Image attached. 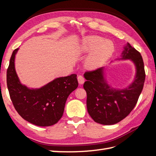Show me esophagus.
I'll return each mask as SVG.
<instances>
[{
    "instance_id": "obj_1",
    "label": "esophagus",
    "mask_w": 156,
    "mask_h": 156,
    "mask_svg": "<svg viewBox=\"0 0 156 156\" xmlns=\"http://www.w3.org/2000/svg\"><path fill=\"white\" fill-rule=\"evenodd\" d=\"M78 83L80 84H84V77L83 76H82V75H79V76H78Z\"/></svg>"
}]
</instances>
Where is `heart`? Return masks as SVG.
<instances>
[{
    "label": "heart",
    "mask_w": 156,
    "mask_h": 156,
    "mask_svg": "<svg viewBox=\"0 0 156 156\" xmlns=\"http://www.w3.org/2000/svg\"><path fill=\"white\" fill-rule=\"evenodd\" d=\"M80 51L86 54L90 53L86 60V66L90 69H97L103 66L114 52L115 46L111 40L97 35L85 37L81 41Z\"/></svg>",
    "instance_id": "b5f03b06"
}]
</instances>
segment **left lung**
Instances as JSON below:
<instances>
[{
  "mask_svg": "<svg viewBox=\"0 0 156 156\" xmlns=\"http://www.w3.org/2000/svg\"><path fill=\"white\" fill-rule=\"evenodd\" d=\"M119 59H130L136 68L133 82L124 89H116L108 85L104 77V68L84 74L88 112L95 122L102 125L117 123L127 117L136 105L144 88L145 73L140 53L127 43Z\"/></svg>",
  "mask_w": 156,
  "mask_h": 156,
  "instance_id": "1",
  "label": "left lung"
}]
</instances>
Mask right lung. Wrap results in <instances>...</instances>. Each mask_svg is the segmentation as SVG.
I'll return each mask as SVG.
<instances>
[{"label":"right lung","mask_w":156,"mask_h":156,"mask_svg":"<svg viewBox=\"0 0 156 156\" xmlns=\"http://www.w3.org/2000/svg\"><path fill=\"white\" fill-rule=\"evenodd\" d=\"M19 48L13 51L6 72L9 95L16 111L31 123L48 127L57 123L64 113L68 96L78 86L76 74L54 79L40 88L23 85L16 74L15 58Z\"/></svg>","instance_id":"obj_1"}]
</instances>
